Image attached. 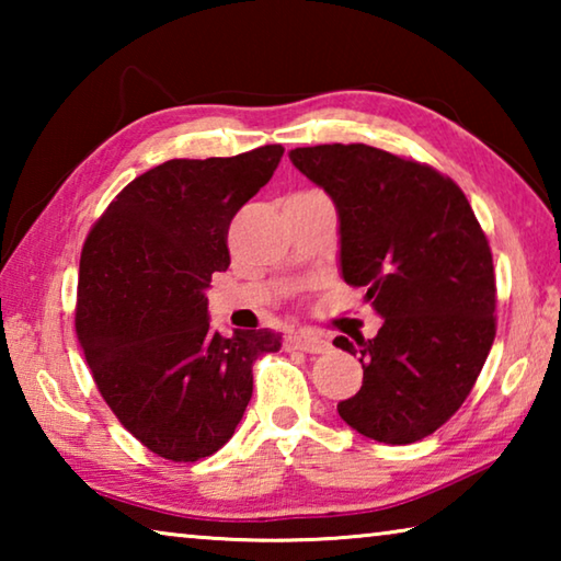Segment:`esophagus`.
I'll list each match as a JSON object with an SVG mask.
<instances>
[{
  "instance_id": "esophagus-1",
  "label": "esophagus",
  "mask_w": 561,
  "mask_h": 561,
  "mask_svg": "<svg viewBox=\"0 0 561 561\" xmlns=\"http://www.w3.org/2000/svg\"><path fill=\"white\" fill-rule=\"evenodd\" d=\"M287 346L289 348H299V351H307V354H324L329 351V341L314 336V334H294L287 339Z\"/></svg>"
}]
</instances>
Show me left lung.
<instances>
[{
  "mask_svg": "<svg viewBox=\"0 0 561 561\" xmlns=\"http://www.w3.org/2000/svg\"><path fill=\"white\" fill-rule=\"evenodd\" d=\"M289 160L334 201L341 277L383 319L374 339H334L364 366L339 415L378 443L421 440L462 405L495 341L488 237L462 190L415 160L364 144Z\"/></svg>",
  "mask_w": 561,
  "mask_h": 561,
  "instance_id": "left-lung-1",
  "label": "left lung"
}]
</instances>
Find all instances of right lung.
I'll use <instances>...</instances> for the list:
<instances>
[{"label": "right lung", "instance_id": "add662e5", "mask_svg": "<svg viewBox=\"0 0 561 561\" xmlns=\"http://www.w3.org/2000/svg\"><path fill=\"white\" fill-rule=\"evenodd\" d=\"M284 156L168 160L121 190L81 252L76 334L123 428L173 462L222 448L252 398V364L282 348L272 329L210 327L215 272L230 267L227 227Z\"/></svg>", "mask_w": 561, "mask_h": 561}]
</instances>
